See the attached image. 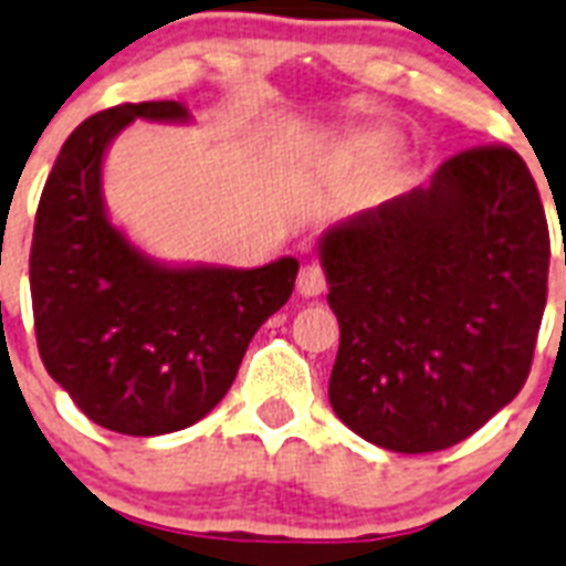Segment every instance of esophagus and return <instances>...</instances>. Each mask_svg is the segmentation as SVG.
Returning <instances> with one entry per match:
<instances>
[{
  "mask_svg": "<svg viewBox=\"0 0 566 566\" xmlns=\"http://www.w3.org/2000/svg\"><path fill=\"white\" fill-rule=\"evenodd\" d=\"M296 291L302 293L305 298L311 296H319L325 291V273H322L316 264H305V268L298 270V279H296Z\"/></svg>",
  "mask_w": 566,
  "mask_h": 566,
  "instance_id": "obj_1",
  "label": "esophagus"
}]
</instances>
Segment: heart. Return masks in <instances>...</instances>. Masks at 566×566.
I'll use <instances>...</instances> for the list:
<instances>
[{
  "label": "heart",
  "mask_w": 566,
  "mask_h": 566,
  "mask_svg": "<svg viewBox=\"0 0 566 566\" xmlns=\"http://www.w3.org/2000/svg\"><path fill=\"white\" fill-rule=\"evenodd\" d=\"M394 151H397V137L391 132H356L339 146L336 155L354 172H371L391 160Z\"/></svg>",
  "instance_id": "obj_1"
}]
</instances>
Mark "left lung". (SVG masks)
I'll return each instance as SVG.
<instances>
[{
    "mask_svg": "<svg viewBox=\"0 0 566 566\" xmlns=\"http://www.w3.org/2000/svg\"><path fill=\"white\" fill-rule=\"evenodd\" d=\"M319 261L339 319L327 397L368 443L440 452L524 388L549 230L510 146L460 151L429 187L327 227Z\"/></svg>",
    "mask_w": 566,
    "mask_h": 566,
    "instance_id": "left-lung-1",
    "label": "left lung"
}]
</instances>
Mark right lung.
I'll use <instances>...</instances> for the list:
<instances>
[{"mask_svg": "<svg viewBox=\"0 0 566 566\" xmlns=\"http://www.w3.org/2000/svg\"><path fill=\"white\" fill-rule=\"evenodd\" d=\"M192 123L178 99L126 103L71 132L42 189L31 244L40 356L85 417L155 437L207 417L247 345L291 298L298 261L166 264L114 224L103 160L129 123Z\"/></svg>", "mask_w": 566, "mask_h": 566, "instance_id": "right-lung-1", "label": "right lung"}]
</instances>
